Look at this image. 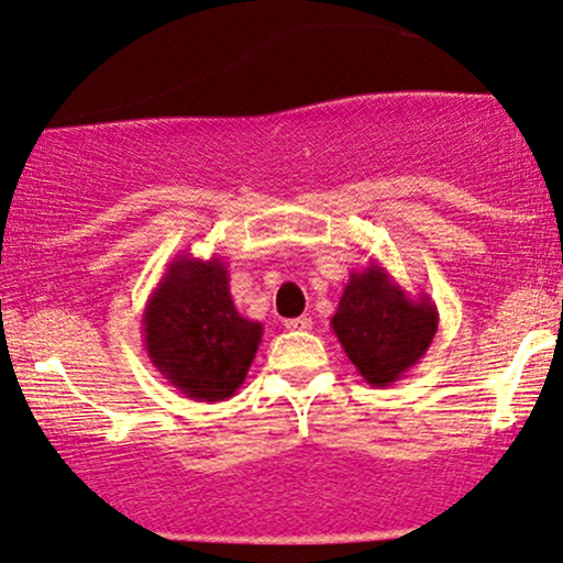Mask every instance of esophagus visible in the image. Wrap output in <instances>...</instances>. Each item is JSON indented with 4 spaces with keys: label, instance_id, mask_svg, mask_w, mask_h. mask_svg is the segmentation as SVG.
<instances>
[{
    "label": "esophagus",
    "instance_id": "esophagus-1",
    "mask_svg": "<svg viewBox=\"0 0 563 563\" xmlns=\"http://www.w3.org/2000/svg\"><path fill=\"white\" fill-rule=\"evenodd\" d=\"M311 327H313L311 317H296V319L286 321V329H290V332H306V329H311Z\"/></svg>",
    "mask_w": 563,
    "mask_h": 563
}]
</instances>
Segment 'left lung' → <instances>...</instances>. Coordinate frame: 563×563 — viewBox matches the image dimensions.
Segmentation results:
<instances>
[{
  "instance_id": "1",
  "label": "left lung",
  "mask_w": 563,
  "mask_h": 563,
  "mask_svg": "<svg viewBox=\"0 0 563 563\" xmlns=\"http://www.w3.org/2000/svg\"><path fill=\"white\" fill-rule=\"evenodd\" d=\"M438 321V306L430 296H411L380 262L368 260L344 283L332 329L365 384L384 388L401 380L424 357Z\"/></svg>"
}]
</instances>
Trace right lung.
<instances>
[{"mask_svg": "<svg viewBox=\"0 0 563 563\" xmlns=\"http://www.w3.org/2000/svg\"><path fill=\"white\" fill-rule=\"evenodd\" d=\"M141 332L154 368L187 399L208 404L236 394L262 342L260 321L236 311L219 254H177L148 296Z\"/></svg>", "mask_w": 563, "mask_h": 563, "instance_id": "obj_1", "label": "right lung"}]
</instances>
